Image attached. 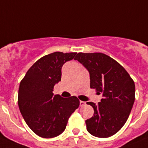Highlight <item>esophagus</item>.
Returning <instances> with one entry per match:
<instances>
[{"instance_id": "obj_1", "label": "esophagus", "mask_w": 148, "mask_h": 148, "mask_svg": "<svg viewBox=\"0 0 148 148\" xmlns=\"http://www.w3.org/2000/svg\"><path fill=\"white\" fill-rule=\"evenodd\" d=\"M79 105H80V106H83L86 105V102H84V101H79Z\"/></svg>"}]
</instances>
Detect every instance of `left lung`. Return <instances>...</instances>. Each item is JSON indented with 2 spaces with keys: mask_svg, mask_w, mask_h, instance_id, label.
<instances>
[{
  "mask_svg": "<svg viewBox=\"0 0 148 148\" xmlns=\"http://www.w3.org/2000/svg\"><path fill=\"white\" fill-rule=\"evenodd\" d=\"M75 60L88 71L90 88L103 94L98 104L87 102L94 115L86 121L90 134L108 138L119 132L128 119L135 101V83L118 62L102 53H78Z\"/></svg>",
  "mask_w": 148,
  "mask_h": 148,
  "instance_id": "obj_1",
  "label": "left lung"
}]
</instances>
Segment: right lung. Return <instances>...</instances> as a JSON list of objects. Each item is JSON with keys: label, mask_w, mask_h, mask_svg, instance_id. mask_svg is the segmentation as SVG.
<instances>
[{"label": "right lung", "mask_w": 148, "mask_h": 148, "mask_svg": "<svg viewBox=\"0 0 148 148\" xmlns=\"http://www.w3.org/2000/svg\"><path fill=\"white\" fill-rule=\"evenodd\" d=\"M77 53L54 52L37 60L21 81L18 96L19 110L33 133L42 138H53L63 133L69 117L79 106L75 96L53 95L61 80L62 67Z\"/></svg>", "instance_id": "1"}]
</instances>
